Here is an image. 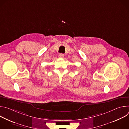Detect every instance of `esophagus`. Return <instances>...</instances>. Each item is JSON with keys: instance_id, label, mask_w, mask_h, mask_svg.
Listing matches in <instances>:
<instances>
[{"instance_id": "obj_1", "label": "esophagus", "mask_w": 129, "mask_h": 129, "mask_svg": "<svg viewBox=\"0 0 129 129\" xmlns=\"http://www.w3.org/2000/svg\"><path fill=\"white\" fill-rule=\"evenodd\" d=\"M59 56L60 58H63L64 57V54L63 53H60Z\"/></svg>"}]
</instances>
